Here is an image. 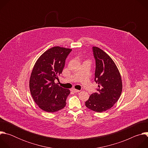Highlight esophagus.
<instances>
[{
    "instance_id": "34e87169",
    "label": "esophagus",
    "mask_w": 148,
    "mask_h": 148,
    "mask_svg": "<svg viewBox=\"0 0 148 148\" xmlns=\"http://www.w3.org/2000/svg\"><path fill=\"white\" fill-rule=\"evenodd\" d=\"M71 91H73V92H78L79 91V90H77V89H75V88H73V89L71 90Z\"/></svg>"
}]
</instances>
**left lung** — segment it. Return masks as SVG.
I'll list each match as a JSON object with an SVG mask.
<instances>
[{"label":"left lung","mask_w":148,"mask_h":148,"mask_svg":"<svg viewBox=\"0 0 148 148\" xmlns=\"http://www.w3.org/2000/svg\"><path fill=\"white\" fill-rule=\"evenodd\" d=\"M95 59V81L98 84L97 92L92 94L86 106L97 112L113 107L119 99L122 90L121 74L112 59L102 50L93 47Z\"/></svg>","instance_id":"8db88e82"}]
</instances>
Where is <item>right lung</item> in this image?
Returning a JSON list of instances; mask_svg holds the SVG:
<instances>
[{
	"label": "right lung",
	"instance_id": "right-lung-1",
	"mask_svg": "<svg viewBox=\"0 0 148 148\" xmlns=\"http://www.w3.org/2000/svg\"><path fill=\"white\" fill-rule=\"evenodd\" d=\"M71 49L53 47L38 58L33 69L29 87L31 95L38 107L48 112L58 111L66 105L69 90L55 83L62 73L66 59Z\"/></svg>",
	"mask_w": 148,
	"mask_h": 148
}]
</instances>
